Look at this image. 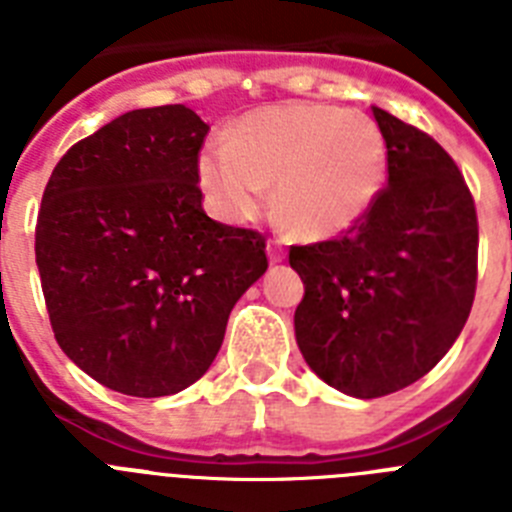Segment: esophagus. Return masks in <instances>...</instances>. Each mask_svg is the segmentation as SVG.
Wrapping results in <instances>:
<instances>
[{
  "label": "esophagus",
  "instance_id": "1",
  "mask_svg": "<svg viewBox=\"0 0 512 512\" xmlns=\"http://www.w3.org/2000/svg\"><path fill=\"white\" fill-rule=\"evenodd\" d=\"M266 251H269L271 264H279V261L284 259V246H282V241H277V238H269V243H266Z\"/></svg>",
  "mask_w": 512,
  "mask_h": 512
}]
</instances>
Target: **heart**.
I'll use <instances>...</instances> for the list:
<instances>
[{"mask_svg":"<svg viewBox=\"0 0 512 512\" xmlns=\"http://www.w3.org/2000/svg\"><path fill=\"white\" fill-rule=\"evenodd\" d=\"M387 176V143L364 112L336 104L287 102L238 122L197 158V179L212 210L241 223L269 205L300 238H330L356 225L377 202Z\"/></svg>","mask_w":512,"mask_h":512,"instance_id":"1","label":"heart"}]
</instances>
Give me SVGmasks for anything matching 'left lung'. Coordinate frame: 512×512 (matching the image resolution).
<instances>
[{
  "mask_svg": "<svg viewBox=\"0 0 512 512\" xmlns=\"http://www.w3.org/2000/svg\"><path fill=\"white\" fill-rule=\"evenodd\" d=\"M387 187L343 235L289 248L305 297L295 336L310 369L372 400L418 382L467 323L479 225L454 158L428 133L372 107Z\"/></svg>",
  "mask_w": 512,
  "mask_h": 512,
  "instance_id": "1",
  "label": "left lung"
}]
</instances>
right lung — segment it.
Returning <instances> with one entry per match:
<instances>
[{
    "label": "right lung",
    "mask_w": 512,
    "mask_h": 512,
    "mask_svg": "<svg viewBox=\"0 0 512 512\" xmlns=\"http://www.w3.org/2000/svg\"><path fill=\"white\" fill-rule=\"evenodd\" d=\"M207 133L184 104L125 112L74 143L45 184L35 261L53 336L122 395L197 382L233 305L269 266L264 233L202 210Z\"/></svg>",
    "instance_id": "1"
}]
</instances>
